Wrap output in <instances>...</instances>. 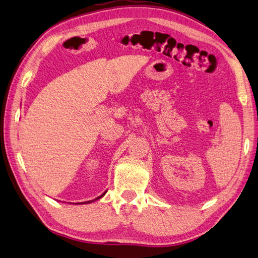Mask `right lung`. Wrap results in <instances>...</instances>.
I'll return each mask as SVG.
<instances>
[{
    "instance_id": "obj_1",
    "label": "right lung",
    "mask_w": 258,
    "mask_h": 258,
    "mask_svg": "<svg viewBox=\"0 0 258 258\" xmlns=\"http://www.w3.org/2000/svg\"><path fill=\"white\" fill-rule=\"evenodd\" d=\"M105 193H106V191H105ZM105 193H103L101 196H98V197H96V199L95 200H93V201H89V202H84V203H82V204H87V203H91V202H94V201H96V200H100L101 199V197H103L104 195H105ZM78 204H80V203H78Z\"/></svg>"
}]
</instances>
